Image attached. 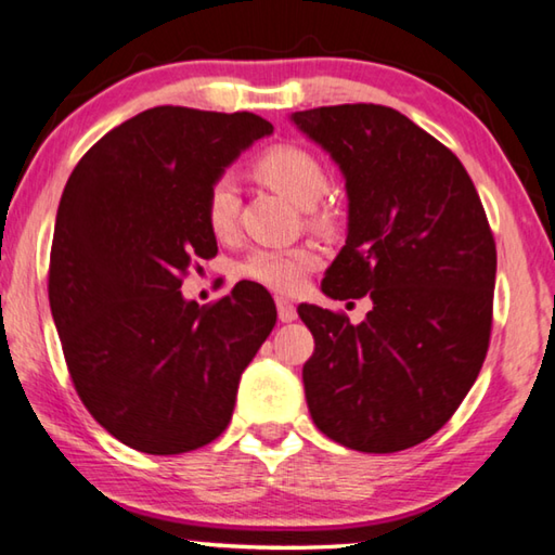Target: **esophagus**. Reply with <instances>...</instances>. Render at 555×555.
<instances>
[{
  "label": "esophagus",
  "instance_id": "1",
  "mask_svg": "<svg viewBox=\"0 0 555 555\" xmlns=\"http://www.w3.org/2000/svg\"><path fill=\"white\" fill-rule=\"evenodd\" d=\"M276 311H279V321H281V323H294L296 318H298L294 300H288V298H284V296L276 298Z\"/></svg>",
  "mask_w": 555,
  "mask_h": 555
}]
</instances>
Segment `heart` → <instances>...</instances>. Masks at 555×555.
Wrapping results in <instances>:
<instances>
[{
  "mask_svg": "<svg viewBox=\"0 0 555 555\" xmlns=\"http://www.w3.org/2000/svg\"><path fill=\"white\" fill-rule=\"evenodd\" d=\"M257 176L269 188L304 210H311L327 191V173L318 158L298 146H276L259 158ZM240 191L230 176L218 178L205 195V222L218 240H230L237 232ZM318 251L313 247L294 249H257L242 261V276L257 281L281 294H294L318 267Z\"/></svg>",
  "mask_w": 555,
  "mask_h": 555,
  "instance_id": "obj_1",
  "label": "heart"
}]
</instances>
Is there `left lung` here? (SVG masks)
Segmentation results:
<instances>
[{"mask_svg":"<svg viewBox=\"0 0 555 555\" xmlns=\"http://www.w3.org/2000/svg\"><path fill=\"white\" fill-rule=\"evenodd\" d=\"M340 168L347 240L323 294L370 296L352 325L298 306L315 337L304 364L313 424L362 453H397L443 428L473 387L492 327L494 237L457 156L382 105L294 112Z\"/></svg>","mask_w":555,"mask_h":555,"instance_id":"8db88e82","label":"left lung"}]
</instances>
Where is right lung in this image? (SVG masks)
I'll list each match as a JSON object with an SVG mask.
<instances>
[{
    "instance_id": "right-lung-1",
    "label": "right lung",
    "mask_w": 555,
    "mask_h": 555,
    "mask_svg": "<svg viewBox=\"0 0 555 555\" xmlns=\"http://www.w3.org/2000/svg\"><path fill=\"white\" fill-rule=\"evenodd\" d=\"M271 131L251 112L154 107L107 131L65 183L53 323L82 403L129 448L178 455L218 438L276 323L274 300L251 281L208 306L181 294L188 269L218 255L205 195Z\"/></svg>"
}]
</instances>
